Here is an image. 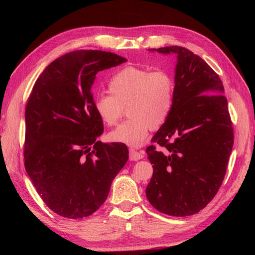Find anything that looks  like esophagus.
I'll list each match as a JSON object with an SVG mask.
<instances>
[{"label": "esophagus", "instance_id": "34e87169", "mask_svg": "<svg viewBox=\"0 0 255 255\" xmlns=\"http://www.w3.org/2000/svg\"><path fill=\"white\" fill-rule=\"evenodd\" d=\"M144 152L143 151H137L135 149H129V159L130 160H139L143 158Z\"/></svg>", "mask_w": 255, "mask_h": 255}]
</instances>
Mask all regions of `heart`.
Segmentation results:
<instances>
[{
	"label": "heart",
	"mask_w": 255,
	"mask_h": 255,
	"mask_svg": "<svg viewBox=\"0 0 255 255\" xmlns=\"http://www.w3.org/2000/svg\"><path fill=\"white\" fill-rule=\"evenodd\" d=\"M110 94L95 99V110L106 126L117 125L128 109L130 117L110 133L113 141L130 146L141 145L150 129L163 127L174 104L175 84L167 71H153L128 66L121 69L109 82Z\"/></svg>",
	"instance_id": "obj_1"
}]
</instances>
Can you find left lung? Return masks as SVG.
<instances>
[{
  "instance_id": "1",
  "label": "left lung",
  "mask_w": 255,
  "mask_h": 255,
  "mask_svg": "<svg viewBox=\"0 0 255 255\" xmlns=\"http://www.w3.org/2000/svg\"><path fill=\"white\" fill-rule=\"evenodd\" d=\"M176 54L174 104L170 117L153 136L164 151L145 152L153 175L145 189L160 213L185 217L201 211L219 190L234 143L223 85L213 69L183 47L150 49Z\"/></svg>"
}]
</instances>
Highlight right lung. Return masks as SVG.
<instances>
[{"label": "right lung", "instance_id": "right-lung-1", "mask_svg": "<svg viewBox=\"0 0 255 255\" xmlns=\"http://www.w3.org/2000/svg\"><path fill=\"white\" fill-rule=\"evenodd\" d=\"M117 54L80 50L58 57L37 79L25 107L24 166L38 194L59 216L94 214L128 159L125 143H103L95 110L96 74L126 63Z\"/></svg>", "mask_w": 255, "mask_h": 255}]
</instances>
